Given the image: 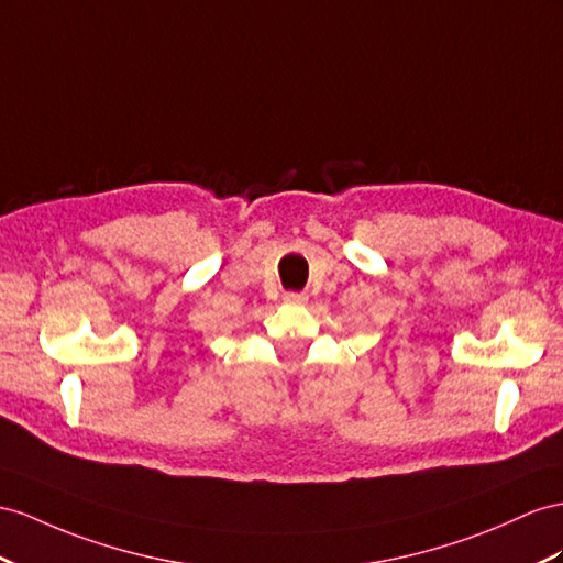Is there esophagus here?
Returning a JSON list of instances; mask_svg holds the SVG:
<instances>
[{
    "label": "esophagus",
    "instance_id": "1",
    "mask_svg": "<svg viewBox=\"0 0 563 563\" xmlns=\"http://www.w3.org/2000/svg\"><path fill=\"white\" fill-rule=\"evenodd\" d=\"M309 297L305 292H285L283 295V301H287V305H305Z\"/></svg>",
    "mask_w": 563,
    "mask_h": 563
}]
</instances>
